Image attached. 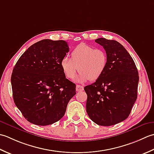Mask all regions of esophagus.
Instances as JSON below:
<instances>
[{
    "label": "esophagus",
    "mask_w": 154,
    "mask_h": 154,
    "mask_svg": "<svg viewBox=\"0 0 154 154\" xmlns=\"http://www.w3.org/2000/svg\"><path fill=\"white\" fill-rule=\"evenodd\" d=\"M76 90L77 92H81V91L84 90V87L82 86H80V85H76Z\"/></svg>",
    "instance_id": "1"
}]
</instances>
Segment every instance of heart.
Returning a JSON list of instances; mask_svg holds the SVG:
<instances>
[{"mask_svg":"<svg viewBox=\"0 0 154 154\" xmlns=\"http://www.w3.org/2000/svg\"><path fill=\"white\" fill-rule=\"evenodd\" d=\"M108 64V56L102 49L82 43L71 52V58L65 56L61 60V68L68 79H73L79 70L78 82L96 81L102 76Z\"/></svg>","mask_w":154,"mask_h":154,"instance_id":"obj_1","label":"heart"}]
</instances>
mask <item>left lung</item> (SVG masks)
Instances as JSON below:
<instances>
[{
    "instance_id": "left-lung-1",
    "label": "left lung",
    "mask_w": 154,
    "mask_h": 154,
    "mask_svg": "<svg viewBox=\"0 0 154 154\" xmlns=\"http://www.w3.org/2000/svg\"><path fill=\"white\" fill-rule=\"evenodd\" d=\"M108 56L107 67L94 83L84 87L86 112L94 123L109 126L125 120L137 99L139 75L130 54L120 43L100 38Z\"/></svg>"
}]
</instances>
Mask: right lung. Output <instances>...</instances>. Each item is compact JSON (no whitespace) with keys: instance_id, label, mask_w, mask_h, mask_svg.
<instances>
[{"instance_id":"obj_1","label":"right lung","mask_w":154,"mask_h":154,"mask_svg":"<svg viewBox=\"0 0 154 154\" xmlns=\"http://www.w3.org/2000/svg\"><path fill=\"white\" fill-rule=\"evenodd\" d=\"M69 51L64 40H42L30 46L12 70L15 105L25 119L38 125H51L64 116L76 85L66 78L61 60Z\"/></svg>"}]
</instances>
